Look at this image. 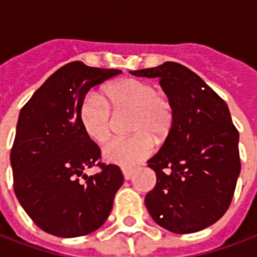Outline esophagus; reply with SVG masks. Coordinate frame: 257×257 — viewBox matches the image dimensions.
I'll return each instance as SVG.
<instances>
[{"instance_id":"esophagus-1","label":"esophagus","mask_w":257,"mask_h":257,"mask_svg":"<svg viewBox=\"0 0 257 257\" xmlns=\"http://www.w3.org/2000/svg\"><path fill=\"white\" fill-rule=\"evenodd\" d=\"M123 177H124V180H130L133 174H134V170L133 169H122Z\"/></svg>"}]
</instances>
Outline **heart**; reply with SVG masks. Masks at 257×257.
<instances>
[{
	"label": "heart",
	"mask_w": 257,
	"mask_h": 257,
	"mask_svg": "<svg viewBox=\"0 0 257 257\" xmlns=\"http://www.w3.org/2000/svg\"><path fill=\"white\" fill-rule=\"evenodd\" d=\"M106 96L116 111H134L131 131L137 134L111 141L103 149V157L110 164L133 168L153 153V137L161 139L170 130L174 118L172 100L150 81L131 77L108 85ZM108 103L99 93L89 92L79 110L85 134L97 143L106 142L112 131V114Z\"/></svg>",
	"instance_id": "heart-1"
}]
</instances>
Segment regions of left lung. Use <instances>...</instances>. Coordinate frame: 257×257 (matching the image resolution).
Segmentation results:
<instances>
[{"mask_svg":"<svg viewBox=\"0 0 257 257\" xmlns=\"http://www.w3.org/2000/svg\"><path fill=\"white\" fill-rule=\"evenodd\" d=\"M158 77L174 118L156 156L147 161L157 184L145 204L153 220L173 233H193L220 220L240 174L238 131L226 103L198 75L166 61L131 71Z\"/></svg>","mask_w":257,"mask_h":257,"instance_id":"obj_1","label":"left lung"}]
</instances>
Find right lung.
<instances>
[{
    "mask_svg": "<svg viewBox=\"0 0 257 257\" xmlns=\"http://www.w3.org/2000/svg\"><path fill=\"white\" fill-rule=\"evenodd\" d=\"M119 73L69 63L48 77L20 111L11 151L15 193L47 233L84 236L110 216L122 172L115 165L96 164L100 149L85 134L79 110L89 89ZM93 164L102 170L88 177L84 170Z\"/></svg>",
    "mask_w": 257,
    "mask_h": 257,
    "instance_id": "obj_1",
    "label": "right lung"
}]
</instances>
